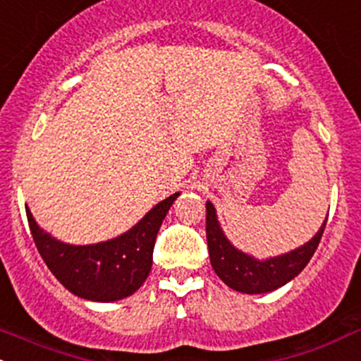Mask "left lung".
<instances>
[{"instance_id": "1", "label": "left lung", "mask_w": 361, "mask_h": 361, "mask_svg": "<svg viewBox=\"0 0 361 361\" xmlns=\"http://www.w3.org/2000/svg\"><path fill=\"white\" fill-rule=\"evenodd\" d=\"M325 224L326 219L319 226L317 235L300 247L274 257L257 259L229 241L222 231L214 203L207 202V243L210 264L217 276L233 290L250 295L273 292L292 281L307 266L318 248Z\"/></svg>"}]
</instances>
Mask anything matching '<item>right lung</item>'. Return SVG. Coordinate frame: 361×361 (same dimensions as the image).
Returning a JSON list of instances; mask_svg holds the SVG:
<instances>
[{
    "instance_id": "1",
    "label": "right lung",
    "mask_w": 361,
    "mask_h": 361,
    "mask_svg": "<svg viewBox=\"0 0 361 361\" xmlns=\"http://www.w3.org/2000/svg\"><path fill=\"white\" fill-rule=\"evenodd\" d=\"M180 192L161 200L123 235L90 245H71L39 228L27 212L32 240L48 269L74 295L114 302L142 287L153 266V248L161 222Z\"/></svg>"
}]
</instances>
